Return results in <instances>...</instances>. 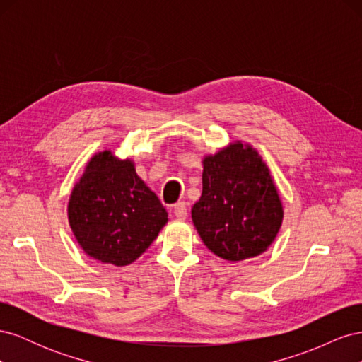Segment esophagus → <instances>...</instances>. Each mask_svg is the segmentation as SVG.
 I'll list each match as a JSON object with an SVG mask.
<instances>
[{
  "mask_svg": "<svg viewBox=\"0 0 362 362\" xmlns=\"http://www.w3.org/2000/svg\"><path fill=\"white\" fill-rule=\"evenodd\" d=\"M173 214L175 217L180 218V221H185V218H187V206H185L184 202H178L173 206Z\"/></svg>",
  "mask_w": 362,
  "mask_h": 362,
  "instance_id": "1",
  "label": "esophagus"
}]
</instances>
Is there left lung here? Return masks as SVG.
Masks as SVG:
<instances>
[{
	"label": "left lung",
	"instance_id": "8db88e82",
	"mask_svg": "<svg viewBox=\"0 0 362 362\" xmlns=\"http://www.w3.org/2000/svg\"><path fill=\"white\" fill-rule=\"evenodd\" d=\"M202 164V194L192 208V218L204 245L228 261L261 255L284 218L267 164L240 140L204 157Z\"/></svg>",
	"mask_w": 362,
	"mask_h": 362
}]
</instances>
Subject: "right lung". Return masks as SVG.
I'll return each instance as SVG.
<instances>
[{
  "label": "right lung",
  "instance_id": "right-lung-1",
  "mask_svg": "<svg viewBox=\"0 0 362 362\" xmlns=\"http://www.w3.org/2000/svg\"><path fill=\"white\" fill-rule=\"evenodd\" d=\"M68 218L76 242L93 259L117 267L136 261L168 223V211L139 178L133 160L95 154L75 182Z\"/></svg>",
  "mask_w": 362,
  "mask_h": 362
}]
</instances>
